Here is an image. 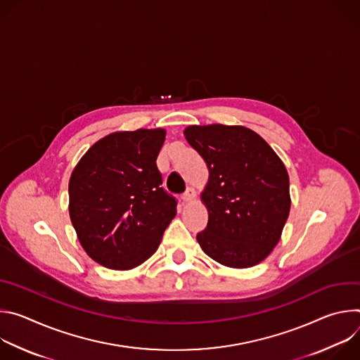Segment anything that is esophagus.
I'll return each mask as SVG.
<instances>
[{"label":"esophagus","mask_w":360,"mask_h":360,"mask_svg":"<svg viewBox=\"0 0 360 360\" xmlns=\"http://www.w3.org/2000/svg\"><path fill=\"white\" fill-rule=\"evenodd\" d=\"M195 195H196V192L192 189V188H188L186 191H185V193H182V200L186 203V202H191L193 198H195Z\"/></svg>","instance_id":"obj_1"}]
</instances>
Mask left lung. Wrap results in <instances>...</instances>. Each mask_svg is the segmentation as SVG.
I'll use <instances>...</instances> for the list:
<instances>
[{
    "mask_svg": "<svg viewBox=\"0 0 360 360\" xmlns=\"http://www.w3.org/2000/svg\"><path fill=\"white\" fill-rule=\"evenodd\" d=\"M185 138L210 168L202 193L208 225L196 239L229 268L262 262L281 239L289 217L288 171L268 142L252 129L192 125Z\"/></svg>",
    "mask_w": 360,
    "mask_h": 360,
    "instance_id": "left-lung-1",
    "label": "left lung"
}]
</instances>
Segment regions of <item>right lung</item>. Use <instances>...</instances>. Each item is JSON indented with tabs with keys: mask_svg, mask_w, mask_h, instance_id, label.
Instances as JSON below:
<instances>
[{
	"mask_svg": "<svg viewBox=\"0 0 360 360\" xmlns=\"http://www.w3.org/2000/svg\"><path fill=\"white\" fill-rule=\"evenodd\" d=\"M164 129L114 132L95 142L70 179V217L91 258L132 269L160 246L176 215L157 167Z\"/></svg>",
	"mask_w": 360,
	"mask_h": 360,
	"instance_id": "add662e5",
	"label": "right lung"
}]
</instances>
